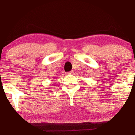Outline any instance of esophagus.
Returning <instances> with one entry per match:
<instances>
[{"label": "esophagus", "mask_w": 135, "mask_h": 135, "mask_svg": "<svg viewBox=\"0 0 135 135\" xmlns=\"http://www.w3.org/2000/svg\"><path fill=\"white\" fill-rule=\"evenodd\" d=\"M68 73H69V74H72V73H73V70H72V71H70V72H68Z\"/></svg>", "instance_id": "obj_1"}]
</instances>
